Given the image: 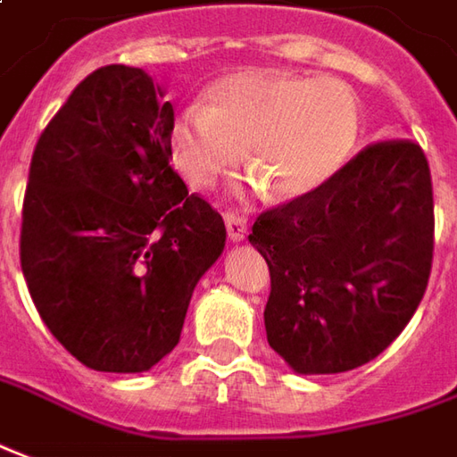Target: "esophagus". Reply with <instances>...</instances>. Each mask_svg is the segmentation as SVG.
<instances>
[{
  "mask_svg": "<svg viewBox=\"0 0 457 457\" xmlns=\"http://www.w3.org/2000/svg\"><path fill=\"white\" fill-rule=\"evenodd\" d=\"M225 225H228V237L232 242L245 240L247 235V220L237 212H225Z\"/></svg>",
  "mask_w": 457,
  "mask_h": 457,
  "instance_id": "esophagus-1",
  "label": "esophagus"
}]
</instances>
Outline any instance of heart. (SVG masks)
Here are the masks:
<instances>
[{"label": "heart", "instance_id": "1", "mask_svg": "<svg viewBox=\"0 0 457 457\" xmlns=\"http://www.w3.org/2000/svg\"><path fill=\"white\" fill-rule=\"evenodd\" d=\"M360 132L358 99L337 79L245 70L220 77L204 104L170 127V154L192 187H207L242 160L253 185L297 200L343 167Z\"/></svg>", "mask_w": 457, "mask_h": 457}]
</instances>
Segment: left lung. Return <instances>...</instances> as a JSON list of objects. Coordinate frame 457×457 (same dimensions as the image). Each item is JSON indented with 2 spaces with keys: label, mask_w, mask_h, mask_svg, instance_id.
I'll use <instances>...</instances> for the list:
<instances>
[{
  "label": "left lung",
  "mask_w": 457,
  "mask_h": 457,
  "mask_svg": "<svg viewBox=\"0 0 457 457\" xmlns=\"http://www.w3.org/2000/svg\"><path fill=\"white\" fill-rule=\"evenodd\" d=\"M433 182L420 145L385 139L322 187L254 220L270 268V347L300 375L378 358L423 300L433 265Z\"/></svg>",
  "instance_id": "left-lung-1"
}]
</instances>
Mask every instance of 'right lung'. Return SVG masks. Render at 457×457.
<instances>
[{
    "instance_id": "1",
    "label": "right lung",
    "mask_w": 457,
    "mask_h": 457,
    "mask_svg": "<svg viewBox=\"0 0 457 457\" xmlns=\"http://www.w3.org/2000/svg\"><path fill=\"white\" fill-rule=\"evenodd\" d=\"M137 67L85 77L29 164L20 260L39 318L82 365L145 372L179 343L225 222L170 167L175 110Z\"/></svg>"
}]
</instances>
